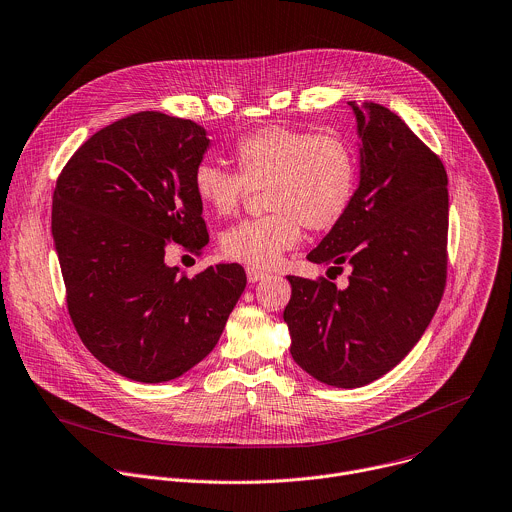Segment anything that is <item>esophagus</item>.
<instances>
[{"label": "esophagus", "mask_w": 512, "mask_h": 512, "mask_svg": "<svg viewBox=\"0 0 512 512\" xmlns=\"http://www.w3.org/2000/svg\"><path fill=\"white\" fill-rule=\"evenodd\" d=\"M245 271H247V279H249V283H257L259 279H263V277L267 275L265 271H261V269H257V267H247Z\"/></svg>", "instance_id": "esophagus-1"}]
</instances>
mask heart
<instances>
[{
    "mask_svg": "<svg viewBox=\"0 0 512 512\" xmlns=\"http://www.w3.org/2000/svg\"><path fill=\"white\" fill-rule=\"evenodd\" d=\"M239 173L213 162L195 168L193 189L205 209L233 215L249 189L265 187L267 215L241 221L223 235V253L253 267H273L299 245L303 225L327 231L346 215L358 185L354 146L335 132L265 126L235 144Z\"/></svg>",
    "mask_w": 512,
    "mask_h": 512,
    "instance_id": "b5f03b06",
    "label": "heart"
}]
</instances>
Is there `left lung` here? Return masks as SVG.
I'll use <instances>...</instances> for the list:
<instances>
[{"instance_id":"1","label":"left lung","mask_w":512,"mask_h":512,"mask_svg":"<svg viewBox=\"0 0 512 512\" xmlns=\"http://www.w3.org/2000/svg\"><path fill=\"white\" fill-rule=\"evenodd\" d=\"M360 185L346 215L307 255L350 269V285L289 275L283 319L291 356L335 388L366 386L398 366L432 321L446 285L448 177L442 160L392 110L350 102Z\"/></svg>"}]
</instances>
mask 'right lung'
I'll return each instance as SVG.
<instances>
[{"label": "right lung", "mask_w": 512, "mask_h": 512, "mask_svg": "<svg viewBox=\"0 0 512 512\" xmlns=\"http://www.w3.org/2000/svg\"><path fill=\"white\" fill-rule=\"evenodd\" d=\"M207 148L197 122L146 110L92 134L56 183L68 313L90 354L134 382L175 380L207 358L247 285L237 263L195 277L164 263L168 245L209 243L193 189Z\"/></svg>", "instance_id": "add662e5"}]
</instances>
